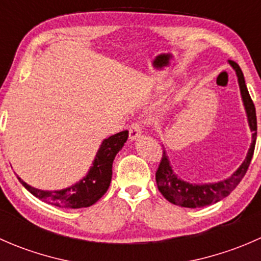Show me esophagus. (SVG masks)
Masks as SVG:
<instances>
[{"instance_id": "obj_1", "label": "esophagus", "mask_w": 261, "mask_h": 261, "mask_svg": "<svg viewBox=\"0 0 261 261\" xmlns=\"http://www.w3.org/2000/svg\"><path fill=\"white\" fill-rule=\"evenodd\" d=\"M141 135V125L140 123H133V125L130 126V128H128V138H130V140H136L138 138H140Z\"/></svg>"}]
</instances>
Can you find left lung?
Listing matches in <instances>:
<instances>
[{
    "instance_id": "obj_1",
    "label": "left lung",
    "mask_w": 261,
    "mask_h": 261,
    "mask_svg": "<svg viewBox=\"0 0 261 261\" xmlns=\"http://www.w3.org/2000/svg\"><path fill=\"white\" fill-rule=\"evenodd\" d=\"M228 63L238 75L241 98H243L250 131H251V144L247 150L246 158H245L243 164L231 174V177L220 181H215V183L194 184L183 180L178 177V174H175L172 164H170L169 156L164 149L163 150L162 162H160L156 174H155V179H156L159 192L170 203L180 207H187V208H199V207L210 206V204L216 203V202L227 197L238 187L244 175L246 174V170L249 168L250 162H251L252 155H254L255 143H256V112H255L254 102H252L246 84H245L243 70L235 62Z\"/></svg>"
}]
</instances>
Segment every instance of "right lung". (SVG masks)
I'll use <instances>...</instances> for the list:
<instances>
[{
	"label": "right lung",
	"instance_id": "obj_1",
	"mask_svg": "<svg viewBox=\"0 0 261 261\" xmlns=\"http://www.w3.org/2000/svg\"><path fill=\"white\" fill-rule=\"evenodd\" d=\"M128 138V131H121L105 139L99 145L88 173L73 186L59 191H44L29 186L20 177V183L36 198L62 208H83L96 203L109 189L112 178V164L117 152Z\"/></svg>",
	"mask_w": 261,
	"mask_h": 261
}]
</instances>
